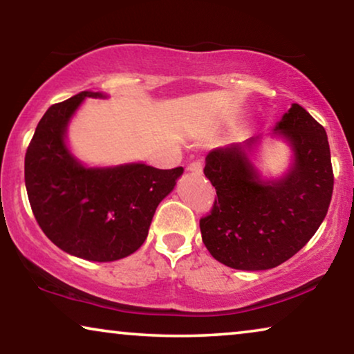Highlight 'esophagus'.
Masks as SVG:
<instances>
[{
    "mask_svg": "<svg viewBox=\"0 0 354 354\" xmlns=\"http://www.w3.org/2000/svg\"><path fill=\"white\" fill-rule=\"evenodd\" d=\"M187 171H188V174H192V176H201L203 174L201 162H192L190 166L187 167Z\"/></svg>",
    "mask_w": 354,
    "mask_h": 354,
    "instance_id": "1",
    "label": "esophagus"
}]
</instances>
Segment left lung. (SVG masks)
I'll return each instance as SVG.
<instances>
[{
	"label": "left lung",
	"mask_w": 354,
	"mask_h": 354,
	"mask_svg": "<svg viewBox=\"0 0 354 354\" xmlns=\"http://www.w3.org/2000/svg\"><path fill=\"white\" fill-rule=\"evenodd\" d=\"M272 137L292 151L280 177L256 166L264 135L209 151L205 176L216 188L209 216L200 221L203 243L219 263L240 270H266L297 254L316 234L332 200L333 172L327 133L293 103Z\"/></svg>",
	"instance_id": "left-lung-1"
}]
</instances>
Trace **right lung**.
<instances>
[{
	"mask_svg": "<svg viewBox=\"0 0 354 354\" xmlns=\"http://www.w3.org/2000/svg\"><path fill=\"white\" fill-rule=\"evenodd\" d=\"M86 98L80 91L46 111L26 153V188L45 235L66 253L111 263L127 258L147 240L156 207L174 190L183 167L145 162L85 166L67 143V129Z\"/></svg>",
	"mask_w": 354,
	"mask_h": 354,
	"instance_id": "right-lung-1",
	"label": "right lung"
}]
</instances>
